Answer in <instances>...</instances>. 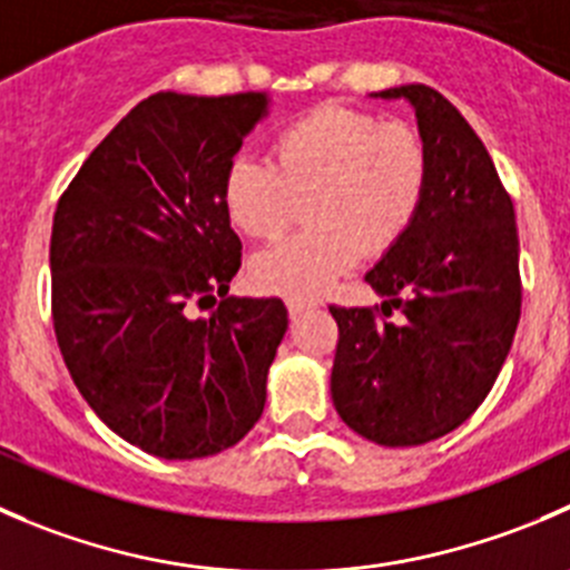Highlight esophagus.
Here are the masks:
<instances>
[{"instance_id": "esophagus-1", "label": "esophagus", "mask_w": 570, "mask_h": 570, "mask_svg": "<svg viewBox=\"0 0 570 570\" xmlns=\"http://www.w3.org/2000/svg\"><path fill=\"white\" fill-rule=\"evenodd\" d=\"M308 306H314V303L301 301V297H286V308H289L292 317H295V314H301V312H306Z\"/></svg>"}]
</instances>
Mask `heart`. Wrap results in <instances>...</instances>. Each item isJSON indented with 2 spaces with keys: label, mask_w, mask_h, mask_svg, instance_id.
Returning a JSON list of instances; mask_svg holds the SVG:
<instances>
[{
  "label": "heart",
  "mask_w": 570,
  "mask_h": 570,
  "mask_svg": "<svg viewBox=\"0 0 570 570\" xmlns=\"http://www.w3.org/2000/svg\"><path fill=\"white\" fill-rule=\"evenodd\" d=\"M432 184V153L406 121L320 105L278 130L273 164L236 153L223 175V206L250 239L284 234L306 203L312 225L258 253L262 289L320 295L358 256L390 253L417 223Z\"/></svg>",
  "instance_id": "heart-1"
}]
</instances>
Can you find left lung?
<instances>
[{
	"label": "left lung",
	"mask_w": 570,
	"mask_h": 570,
	"mask_svg": "<svg viewBox=\"0 0 570 570\" xmlns=\"http://www.w3.org/2000/svg\"><path fill=\"white\" fill-rule=\"evenodd\" d=\"M375 97L414 105L432 184L412 230L364 275L386 301L328 308L340 328L331 397L353 432L397 449L443 438L482 406L521 320V269L515 208L465 116L420 82Z\"/></svg>",
	"instance_id": "1"
}]
</instances>
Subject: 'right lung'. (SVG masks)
Returning a JSON list of instances; mask_svg holds the SVG:
<instances>
[{"label": "right lung", "mask_w": 570, "mask_h": 570, "mask_svg": "<svg viewBox=\"0 0 570 570\" xmlns=\"http://www.w3.org/2000/svg\"><path fill=\"white\" fill-rule=\"evenodd\" d=\"M267 110L258 91L141 99L60 195L52 219V323L97 417L136 449L200 460L264 412L286 334L281 297H225L242 242L223 175ZM224 301L208 318L194 308Z\"/></svg>", "instance_id": "1"}]
</instances>
